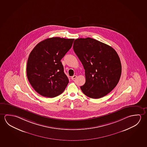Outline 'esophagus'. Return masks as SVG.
Listing matches in <instances>:
<instances>
[{
    "label": "esophagus",
    "instance_id": "1",
    "mask_svg": "<svg viewBox=\"0 0 147 147\" xmlns=\"http://www.w3.org/2000/svg\"><path fill=\"white\" fill-rule=\"evenodd\" d=\"M76 77H77L76 75H74V76H73L71 77V79H72V80H75Z\"/></svg>",
    "mask_w": 147,
    "mask_h": 147
}]
</instances>
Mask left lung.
Listing matches in <instances>:
<instances>
[{
	"instance_id": "8db88e82",
	"label": "left lung",
	"mask_w": 147,
	"mask_h": 147,
	"mask_svg": "<svg viewBox=\"0 0 147 147\" xmlns=\"http://www.w3.org/2000/svg\"><path fill=\"white\" fill-rule=\"evenodd\" d=\"M73 50L85 70L82 92L92 98L106 96L118 84L121 73L120 59L110 46L88 37L75 40Z\"/></svg>"
}]
</instances>
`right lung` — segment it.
I'll list each match as a JSON object with an SVG mask.
<instances>
[{"label": "right lung", "instance_id": "add662e5", "mask_svg": "<svg viewBox=\"0 0 147 147\" xmlns=\"http://www.w3.org/2000/svg\"><path fill=\"white\" fill-rule=\"evenodd\" d=\"M74 39L47 38L32 51L27 61L29 82L41 96L53 98L61 94L69 83L61 59L72 46Z\"/></svg>", "mask_w": 147, "mask_h": 147}]
</instances>
